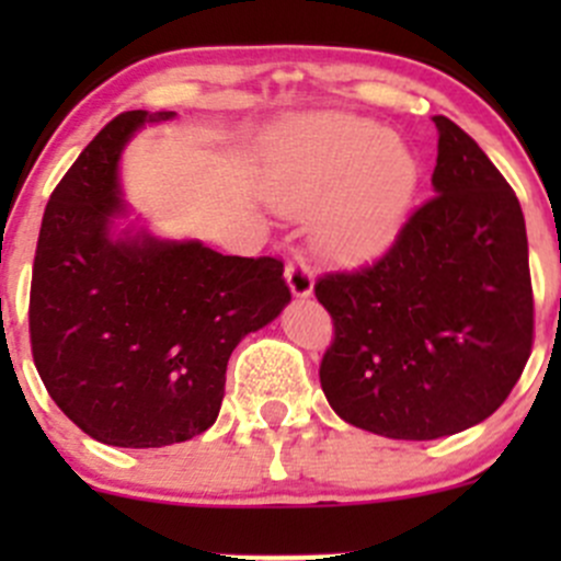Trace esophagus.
<instances>
[{"instance_id":"1","label":"esophagus","mask_w":561,"mask_h":561,"mask_svg":"<svg viewBox=\"0 0 561 561\" xmlns=\"http://www.w3.org/2000/svg\"><path fill=\"white\" fill-rule=\"evenodd\" d=\"M285 279H287V285H290L293 296H298V298L312 296L314 276H312V268H309V263L301 257V254H296V257L287 260Z\"/></svg>"}]
</instances>
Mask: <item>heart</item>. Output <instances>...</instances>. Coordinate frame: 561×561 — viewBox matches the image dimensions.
<instances>
[{
	"mask_svg": "<svg viewBox=\"0 0 561 561\" xmlns=\"http://www.w3.org/2000/svg\"><path fill=\"white\" fill-rule=\"evenodd\" d=\"M274 195L287 208H320L317 236L331 252L366 257L404 225L417 190V160L382 124L317 113L268 138Z\"/></svg>",
	"mask_w": 561,
	"mask_h": 561,
	"instance_id": "1",
	"label": "heart"
}]
</instances>
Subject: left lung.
<instances>
[{
    "label": "left lung",
    "instance_id": "obj_1",
    "mask_svg": "<svg viewBox=\"0 0 561 561\" xmlns=\"http://www.w3.org/2000/svg\"><path fill=\"white\" fill-rule=\"evenodd\" d=\"M434 124L437 195L375 263L314 282L333 320L320 364L328 404L390 439L450 437L494 415L535 339L516 192L458 124Z\"/></svg>",
    "mask_w": 561,
    "mask_h": 561
}]
</instances>
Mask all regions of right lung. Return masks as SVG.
Masks as SVG:
<instances>
[{"instance_id":"obj_1","label":"right lung","mask_w":561,"mask_h":561,"mask_svg":"<svg viewBox=\"0 0 561 561\" xmlns=\"http://www.w3.org/2000/svg\"><path fill=\"white\" fill-rule=\"evenodd\" d=\"M171 116L127 111L100 129L45 206L32 268L39 380L81 432L116 448H162L206 432L236 344L290 301L279 257L111 236L124 211V144L144 122Z\"/></svg>"}]
</instances>
